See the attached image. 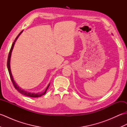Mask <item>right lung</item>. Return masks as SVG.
<instances>
[{
	"label": "right lung",
	"mask_w": 127,
	"mask_h": 127,
	"mask_svg": "<svg viewBox=\"0 0 127 127\" xmlns=\"http://www.w3.org/2000/svg\"><path fill=\"white\" fill-rule=\"evenodd\" d=\"M23 31H21L20 34H19L18 35V36L16 37V38L15 39V40H14V41H13V42L12 43V46H11V49L10 50V52H9V56H8V58H7V69H8V71H9V75H10V78H11V80L12 81V82L13 83V86H14L15 88L19 92H20V93L23 94V95H26V96H30V97H34V98H36V97H40L41 96L43 95H44V94L46 93V91L47 90V89L48 88V87L50 86V83H49V84L48 85L47 87H46V90L44 92H39V93H32V92H29L28 91H26L25 90H24L23 89H22L21 87H19V86L17 85V83H16L15 81L13 80V76L12 75V73H11V68H10V59H11V53H12V50H13V46H14V45L15 44V42L16 41V40H17L18 39V36L20 35L22 33Z\"/></svg>",
	"instance_id": "right-lung-1"
}]
</instances>
